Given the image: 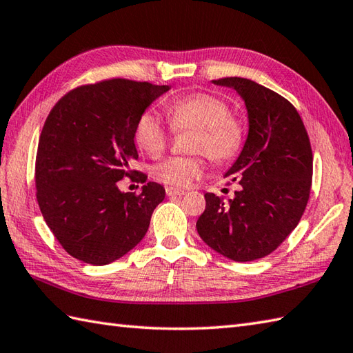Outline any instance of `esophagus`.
<instances>
[{
	"instance_id": "34e87169",
	"label": "esophagus",
	"mask_w": 353,
	"mask_h": 353,
	"mask_svg": "<svg viewBox=\"0 0 353 353\" xmlns=\"http://www.w3.org/2000/svg\"><path fill=\"white\" fill-rule=\"evenodd\" d=\"M167 196H170V197H172V196H185L186 194V191L185 190H177V188H171V186H168L167 190Z\"/></svg>"
}]
</instances>
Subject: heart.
I'll return each instance as SVG.
<instances>
[{
  "label": "heart",
  "instance_id": "b5f03b06",
  "mask_svg": "<svg viewBox=\"0 0 353 353\" xmlns=\"http://www.w3.org/2000/svg\"><path fill=\"white\" fill-rule=\"evenodd\" d=\"M167 109L172 130H196L190 145L192 153H205L212 162L224 163L241 152L245 123L230 112L229 103L221 97L194 92L171 101ZM171 127L153 110H145L134 125V141L150 156H159L170 144ZM205 170L201 156H170L154 165L153 176L171 188H188L205 174Z\"/></svg>",
  "mask_w": 353,
  "mask_h": 353
}]
</instances>
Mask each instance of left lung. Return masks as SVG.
<instances>
[{"mask_svg":"<svg viewBox=\"0 0 353 353\" xmlns=\"http://www.w3.org/2000/svg\"><path fill=\"white\" fill-rule=\"evenodd\" d=\"M212 81L243 97L249 137L226 172L239 183L235 197L224 201L206 192V209L196 228L223 256L254 261L274 252L302 219L312 183L311 142L299 112L282 95L249 79Z\"/></svg>","mask_w":353,"mask_h":353,"instance_id":"obj_1","label":"left lung"}]
</instances>
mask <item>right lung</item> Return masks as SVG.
Wrapping results in <instances>:
<instances>
[{"mask_svg":"<svg viewBox=\"0 0 353 353\" xmlns=\"http://www.w3.org/2000/svg\"><path fill=\"white\" fill-rule=\"evenodd\" d=\"M148 81L109 79L74 88L51 109L36 153L34 185L52 235L72 258L106 265L137 245L150 226L163 186L121 192L119 181L144 183L132 170L138 159L134 125L157 97L168 91Z\"/></svg>","mask_w":353,"mask_h":353,"instance_id":"right-lung-1","label":"right lung"}]
</instances>
